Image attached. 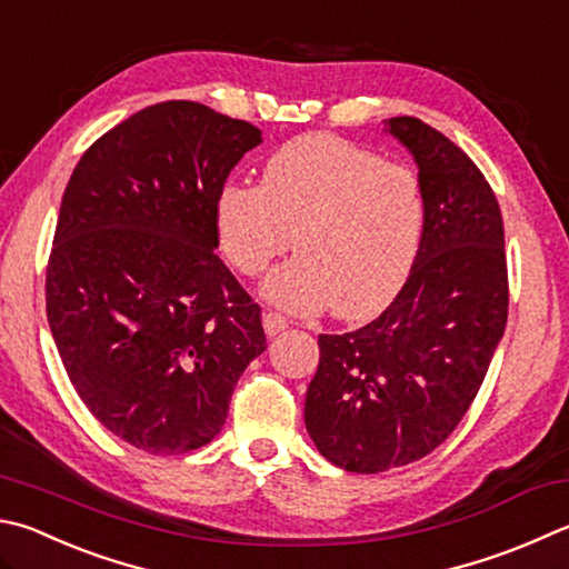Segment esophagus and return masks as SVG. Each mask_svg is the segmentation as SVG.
Listing matches in <instances>:
<instances>
[{"instance_id":"obj_1","label":"esophagus","mask_w":569,"mask_h":569,"mask_svg":"<svg viewBox=\"0 0 569 569\" xmlns=\"http://www.w3.org/2000/svg\"><path fill=\"white\" fill-rule=\"evenodd\" d=\"M288 328V320L281 316V313H273V311H268V313H263V330H266V336H278V333H283V330Z\"/></svg>"}]
</instances>
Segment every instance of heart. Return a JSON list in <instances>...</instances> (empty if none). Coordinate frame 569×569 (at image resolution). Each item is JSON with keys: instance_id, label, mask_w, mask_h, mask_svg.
Returning <instances> with one entry per match:
<instances>
[{"instance_id": "heart-1", "label": "heart", "mask_w": 569, "mask_h": 569, "mask_svg": "<svg viewBox=\"0 0 569 569\" xmlns=\"http://www.w3.org/2000/svg\"><path fill=\"white\" fill-rule=\"evenodd\" d=\"M223 256L258 276L293 246V261L266 278L263 296L293 313L330 306L338 318L363 320L400 293L422 233L416 173L330 133L283 143L261 186L226 181L216 193Z\"/></svg>"}]
</instances>
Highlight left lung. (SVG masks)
Instances as JSON below:
<instances>
[{"label":"left lung","mask_w":569,"mask_h":569,"mask_svg":"<svg viewBox=\"0 0 569 569\" xmlns=\"http://www.w3.org/2000/svg\"><path fill=\"white\" fill-rule=\"evenodd\" d=\"M410 151L422 236L402 291L373 323L320 336L306 430L348 472L426 458L478 396L508 323L500 206L468 153L412 117L386 119Z\"/></svg>","instance_id":"obj_1"}]
</instances>
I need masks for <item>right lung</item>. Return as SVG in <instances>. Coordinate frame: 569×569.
<instances>
[{"instance_id": "add662e5", "label": "right lung", "mask_w": 569, "mask_h": 569, "mask_svg": "<svg viewBox=\"0 0 569 569\" xmlns=\"http://www.w3.org/2000/svg\"><path fill=\"white\" fill-rule=\"evenodd\" d=\"M261 131L163 101L91 143L61 199L47 318L71 386L101 426L153 456L211 442L261 308L216 256V193Z\"/></svg>"}]
</instances>
